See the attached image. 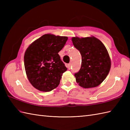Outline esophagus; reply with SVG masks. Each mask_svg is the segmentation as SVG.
<instances>
[{"instance_id":"1","label":"esophagus","mask_w":130,"mask_h":130,"mask_svg":"<svg viewBox=\"0 0 130 130\" xmlns=\"http://www.w3.org/2000/svg\"><path fill=\"white\" fill-rule=\"evenodd\" d=\"M67 67H68V69H69V70H70V69H71V63H68V65H67Z\"/></svg>"}]
</instances>
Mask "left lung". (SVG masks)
Returning a JSON list of instances; mask_svg holds the SVG:
<instances>
[{
    "label": "left lung",
    "instance_id": "1",
    "mask_svg": "<svg viewBox=\"0 0 130 130\" xmlns=\"http://www.w3.org/2000/svg\"><path fill=\"white\" fill-rule=\"evenodd\" d=\"M74 47L82 55V65L74 75L80 86L97 87L103 82L111 69V60L106 47L94 37L72 38Z\"/></svg>",
    "mask_w": 130,
    "mask_h": 130
}]
</instances>
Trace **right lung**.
Listing matches in <instances>:
<instances>
[{
  "label": "right lung",
  "mask_w": 130,
  "mask_h": 130,
  "mask_svg": "<svg viewBox=\"0 0 130 130\" xmlns=\"http://www.w3.org/2000/svg\"><path fill=\"white\" fill-rule=\"evenodd\" d=\"M67 40L65 36L46 34L27 49L24 56L26 74L37 89L50 92L60 84L62 74L67 68L58 53Z\"/></svg>",
  "instance_id": "right-lung-1"
}]
</instances>
